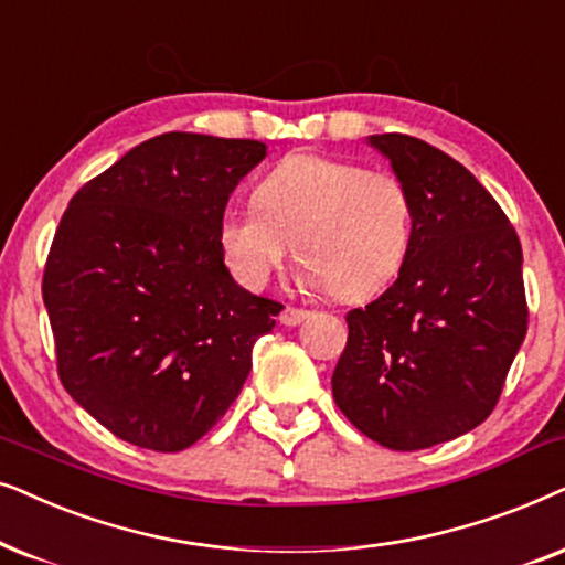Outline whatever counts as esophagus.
Returning <instances> with one entry per match:
<instances>
[{"label": "esophagus", "instance_id": "34e87169", "mask_svg": "<svg viewBox=\"0 0 565 565\" xmlns=\"http://www.w3.org/2000/svg\"><path fill=\"white\" fill-rule=\"evenodd\" d=\"M307 318H310V312L299 310V307H284L281 315H278V320H281L284 326H289V328L299 326V322H305Z\"/></svg>", "mask_w": 565, "mask_h": 565}]
</instances>
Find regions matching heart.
Segmentation results:
<instances>
[{
	"label": "heart",
	"mask_w": 565,
	"mask_h": 565,
	"mask_svg": "<svg viewBox=\"0 0 565 565\" xmlns=\"http://www.w3.org/2000/svg\"><path fill=\"white\" fill-rule=\"evenodd\" d=\"M253 204L220 224L222 258L245 289L266 287L291 243L302 258L299 284L343 299L377 295L408 258L411 195L390 172L289 154L255 185Z\"/></svg>",
	"instance_id": "b5f03b06"
}]
</instances>
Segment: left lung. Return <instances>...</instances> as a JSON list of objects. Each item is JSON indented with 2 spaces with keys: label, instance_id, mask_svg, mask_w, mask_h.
<instances>
[{
  "label": "left lung",
  "instance_id": "1",
  "mask_svg": "<svg viewBox=\"0 0 565 565\" xmlns=\"http://www.w3.org/2000/svg\"><path fill=\"white\" fill-rule=\"evenodd\" d=\"M408 188L413 237L401 274L345 315L333 372L343 416L397 452L455 439L491 416L527 335L522 245L460 162L405 134H374Z\"/></svg>",
  "mask_w": 565,
  "mask_h": 565
}]
</instances>
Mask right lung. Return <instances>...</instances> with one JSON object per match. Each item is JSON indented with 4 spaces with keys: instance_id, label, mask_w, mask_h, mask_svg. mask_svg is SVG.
<instances>
[{
    "instance_id": "1",
    "label": "right lung",
    "mask_w": 565,
    "mask_h": 565,
    "mask_svg": "<svg viewBox=\"0 0 565 565\" xmlns=\"http://www.w3.org/2000/svg\"><path fill=\"white\" fill-rule=\"evenodd\" d=\"M266 157L255 139L170 131L74 193L43 270L58 377L129 445L180 452L243 390L284 305L239 287L220 224Z\"/></svg>"
}]
</instances>
